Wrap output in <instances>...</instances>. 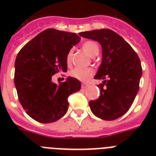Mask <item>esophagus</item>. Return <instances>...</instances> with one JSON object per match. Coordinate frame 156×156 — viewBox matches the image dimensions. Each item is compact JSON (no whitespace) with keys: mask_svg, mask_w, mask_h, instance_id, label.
Segmentation results:
<instances>
[{"mask_svg":"<svg viewBox=\"0 0 156 156\" xmlns=\"http://www.w3.org/2000/svg\"><path fill=\"white\" fill-rule=\"evenodd\" d=\"M82 88H87V87H89V85L87 84V83H82Z\"/></svg>","mask_w":156,"mask_h":156,"instance_id":"34e87169","label":"esophagus"}]
</instances>
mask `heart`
I'll use <instances>...</instances> for the list:
<instances>
[{
    "instance_id": "1",
    "label": "heart",
    "mask_w": 156,
    "mask_h": 156,
    "mask_svg": "<svg viewBox=\"0 0 156 156\" xmlns=\"http://www.w3.org/2000/svg\"><path fill=\"white\" fill-rule=\"evenodd\" d=\"M83 50L89 55L90 57H94L98 54L99 47L97 43L94 41H88L84 42L82 45ZM73 50H70L66 55V63L68 66H69L72 63V58H73ZM94 73V71L92 68L88 67V68H76L73 69L70 72V76L76 80H79L80 81H87L92 77V76Z\"/></svg>"
}]
</instances>
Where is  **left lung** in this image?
Here are the masks:
<instances>
[{"label": "left lung", "mask_w": 156, "mask_h": 156, "mask_svg": "<svg viewBox=\"0 0 156 156\" xmlns=\"http://www.w3.org/2000/svg\"><path fill=\"white\" fill-rule=\"evenodd\" d=\"M79 35L97 41L102 48L101 64L94 79L104 81L98 85V98L89 102L90 110L104 120L118 119L129 109L138 92L142 75L140 58L131 46L111 30L81 32Z\"/></svg>", "instance_id": "left-lung-1"}]
</instances>
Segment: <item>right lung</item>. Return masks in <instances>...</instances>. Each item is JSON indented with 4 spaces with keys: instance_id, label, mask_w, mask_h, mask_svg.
I'll return each mask as SVG.
<instances>
[{
    "instance_id": "right-lung-1",
    "label": "right lung",
    "mask_w": 156,
    "mask_h": 156,
    "mask_svg": "<svg viewBox=\"0 0 156 156\" xmlns=\"http://www.w3.org/2000/svg\"><path fill=\"white\" fill-rule=\"evenodd\" d=\"M80 41L74 33L48 29L18 53L15 86L19 102L34 120L49 123L61 119L68 111L69 96L80 90V82L73 77L59 85L51 81L53 75L67 71L66 55Z\"/></svg>"
}]
</instances>
